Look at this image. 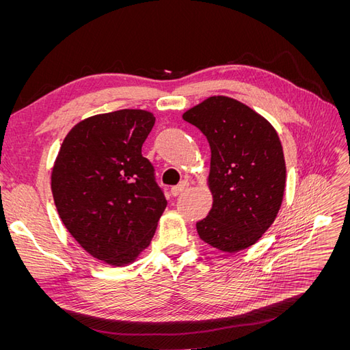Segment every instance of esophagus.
<instances>
[{"label":"esophagus","instance_id":"obj_1","mask_svg":"<svg viewBox=\"0 0 350 350\" xmlns=\"http://www.w3.org/2000/svg\"><path fill=\"white\" fill-rule=\"evenodd\" d=\"M187 187H188V183H187V181H181L178 185H175V187L171 188V193H172V196L176 197V196L181 194V193L184 191V189H187Z\"/></svg>","mask_w":350,"mask_h":350}]
</instances>
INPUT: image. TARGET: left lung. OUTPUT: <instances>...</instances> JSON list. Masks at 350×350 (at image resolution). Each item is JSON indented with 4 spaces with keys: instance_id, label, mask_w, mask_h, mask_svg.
<instances>
[{
    "instance_id": "1",
    "label": "left lung",
    "mask_w": 350,
    "mask_h": 350,
    "mask_svg": "<svg viewBox=\"0 0 350 350\" xmlns=\"http://www.w3.org/2000/svg\"><path fill=\"white\" fill-rule=\"evenodd\" d=\"M183 118L210 144L208 185L213 206L197 221L198 237L220 251L256 243L278 216L286 165L276 130L247 105L213 96Z\"/></svg>"
}]
</instances>
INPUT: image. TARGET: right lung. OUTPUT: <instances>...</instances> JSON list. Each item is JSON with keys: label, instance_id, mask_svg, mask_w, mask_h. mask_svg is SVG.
Here are the masks:
<instances>
[{"label": "right lung", "instance_id": "add662e5", "mask_svg": "<svg viewBox=\"0 0 350 350\" xmlns=\"http://www.w3.org/2000/svg\"><path fill=\"white\" fill-rule=\"evenodd\" d=\"M154 116L121 109L92 116L67 134L52 171L58 215L90 256L124 266L149 247L166 208L142 147Z\"/></svg>", "mask_w": 350, "mask_h": 350}]
</instances>
